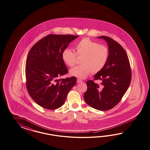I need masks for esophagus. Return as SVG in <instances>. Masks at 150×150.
<instances>
[{
    "label": "esophagus",
    "mask_w": 150,
    "mask_h": 150,
    "mask_svg": "<svg viewBox=\"0 0 150 150\" xmlns=\"http://www.w3.org/2000/svg\"><path fill=\"white\" fill-rule=\"evenodd\" d=\"M83 82V81L81 80L80 79H77V83H81V82Z\"/></svg>",
    "instance_id": "34e87169"
}]
</instances>
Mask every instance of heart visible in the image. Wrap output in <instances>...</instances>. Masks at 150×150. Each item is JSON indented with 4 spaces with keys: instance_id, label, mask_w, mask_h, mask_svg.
<instances>
[{
    "instance_id": "b5f03b06",
    "label": "heart",
    "mask_w": 150,
    "mask_h": 150,
    "mask_svg": "<svg viewBox=\"0 0 150 150\" xmlns=\"http://www.w3.org/2000/svg\"><path fill=\"white\" fill-rule=\"evenodd\" d=\"M74 53L69 48L64 49L62 59L66 65L72 67L76 62V55L81 57L80 66L70 70V74L80 79H84L91 72L98 73L105 67L109 57V50L103 44H99L88 38H84L74 45Z\"/></svg>"
}]
</instances>
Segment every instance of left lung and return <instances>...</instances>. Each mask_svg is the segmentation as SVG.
I'll list each match as a JSON object with an SVG mask.
<instances>
[{"mask_svg": "<svg viewBox=\"0 0 150 150\" xmlns=\"http://www.w3.org/2000/svg\"><path fill=\"white\" fill-rule=\"evenodd\" d=\"M98 38L107 43L109 57L106 66L94 76V80L101 81V85L87 81L84 99L92 108L105 111L120 101L131 83V69L127 55L120 44L108 37Z\"/></svg>", "mask_w": 150, "mask_h": 150, "instance_id": "obj_1", "label": "left lung"}]
</instances>
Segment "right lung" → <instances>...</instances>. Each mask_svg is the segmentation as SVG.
I'll use <instances>...</instances> for the list:
<instances>
[{"label": "right lung", "instance_id": "1", "mask_svg": "<svg viewBox=\"0 0 150 150\" xmlns=\"http://www.w3.org/2000/svg\"><path fill=\"white\" fill-rule=\"evenodd\" d=\"M78 37L49 35L30 50L26 61V88L31 98L44 108L53 110L61 107L76 84L75 77L58 78L68 71L62 60V51Z\"/></svg>", "mask_w": 150, "mask_h": 150}]
</instances>
